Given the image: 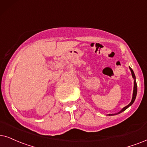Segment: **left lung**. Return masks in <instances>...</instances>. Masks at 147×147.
I'll return each instance as SVG.
<instances>
[{
  "instance_id": "obj_1",
  "label": "left lung",
  "mask_w": 147,
  "mask_h": 147,
  "mask_svg": "<svg viewBox=\"0 0 147 147\" xmlns=\"http://www.w3.org/2000/svg\"><path fill=\"white\" fill-rule=\"evenodd\" d=\"M129 69H130L131 70V75H132V77L134 78V90H133V95H132V99H131V102L127 106H126V107H125L124 108H123V109L121 110L119 112L117 113H115V114H109V115H118L119 114V113H122L123 111H125L126 109H127L128 107H130V106L132 105V104L134 103V100L136 99V94H137V84H136V77H135V75H134V72L133 70L131 69V68L129 67Z\"/></svg>"
}]
</instances>
